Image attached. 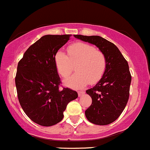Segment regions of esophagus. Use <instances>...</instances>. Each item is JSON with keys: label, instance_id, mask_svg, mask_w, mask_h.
Here are the masks:
<instances>
[{"label": "esophagus", "instance_id": "34e87169", "mask_svg": "<svg viewBox=\"0 0 150 150\" xmlns=\"http://www.w3.org/2000/svg\"><path fill=\"white\" fill-rule=\"evenodd\" d=\"M84 93H85V91H78V96H83Z\"/></svg>", "mask_w": 150, "mask_h": 150}]
</instances>
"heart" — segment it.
<instances>
[{
    "instance_id": "b5f03b06",
    "label": "heart",
    "mask_w": 150,
    "mask_h": 150,
    "mask_svg": "<svg viewBox=\"0 0 150 150\" xmlns=\"http://www.w3.org/2000/svg\"><path fill=\"white\" fill-rule=\"evenodd\" d=\"M67 54L59 50L54 55L57 72L67 78L76 65L77 72L65 83L73 88H82L88 83L95 84L103 78L107 67V57L102 51L85 43H75L67 48Z\"/></svg>"
}]
</instances>
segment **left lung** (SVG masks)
<instances>
[{"label":"left lung","mask_w":150,"mask_h":150,"mask_svg":"<svg viewBox=\"0 0 150 150\" xmlns=\"http://www.w3.org/2000/svg\"><path fill=\"white\" fill-rule=\"evenodd\" d=\"M74 36L94 44L107 57V67L103 78L86 91L91 97L92 103L85 114L92 123L108 125L120 117L128 103L131 82L128 62L114 43L100 36Z\"/></svg>","instance_id":"obj_1"}]
</instances>
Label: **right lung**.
<instances>
[{"instance_id": "1", "label": "right lung", "mask_w": 150, "mask_h": 150, "mask_svg": "<svg viewBox=\"0 0 150 150\" xmlns=\"http://www.w3.org/2000/svg\"><path fill=\"white\" fill-rule=\"evenodd\" d=\"M71 35H46L31 45L18 63L15 77L17 96L30 120L43 126L61 121L64 111L78 93L61 86L54 63L56 52Z\"/></svg>"}]
</instances>
